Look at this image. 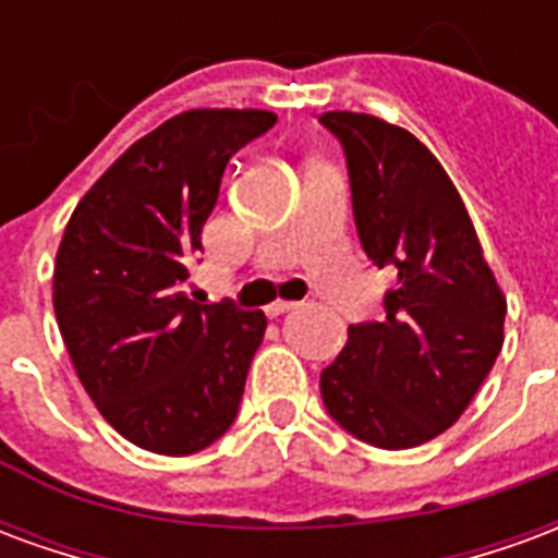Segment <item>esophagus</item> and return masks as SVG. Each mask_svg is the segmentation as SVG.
<instances>
[{
  "label": "esophagus",
  "mask_w": 558,
  "mask_h": 558,
  "mask_svg": "<svg viewBox=\"0 0 558 558\" xmlns=\"http://www.w3.org/2000/svg\"><path fill=\"white\" fill-rule=\"evenodd\" d=\"M292 307H299V304L295 302H283V299H278V302H271L266 307V314L271 316V319H275V316H280V314H287V311H292Z\"/></svg>",
  "instance_id": "34e87169"
}]
</instances>
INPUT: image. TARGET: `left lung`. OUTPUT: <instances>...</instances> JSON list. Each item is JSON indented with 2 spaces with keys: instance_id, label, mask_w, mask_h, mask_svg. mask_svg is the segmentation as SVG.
I'll return each instance as SVG.
<instances>
[{
  "instance_id": "left-lung-1",
  "label": "left lung",
  "mask_w": 558,
  "mask_h": 558,
  "mask_svg": "<svg viewBox=\"0 0 558 558\" xmlns=\"http://www.w3.org/2000/svg\"><path fill=\"white\" fill-rule=\"evenodd\" d=\"M347 155L364 254L395 275L383 323L350 326L319 376L340 427L376 448L430 442L466 410L502 350L505 295L457 187L410 131L323 113Z\"/></svg>"
}]
</instances>
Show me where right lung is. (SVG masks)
<instances>
[{
    "label": "right lung",
    "instance_id": "right-lung-1",
    "mask_svg": "<svg viewBox=\"0 0 558 558\" xmlns=\"http://www.w3.org/2000/svg\"><path fill=\"white\" fill-rule=\"evenodd\" d=\"M268 110H187L137 140L77 203L56 254V323L80 383L128 442L184 457L235 421L263 311L187 295L227 160Z\"/></svg>",
    "mask_w": 558,
    "mask_h": 558
}]
</instances>
